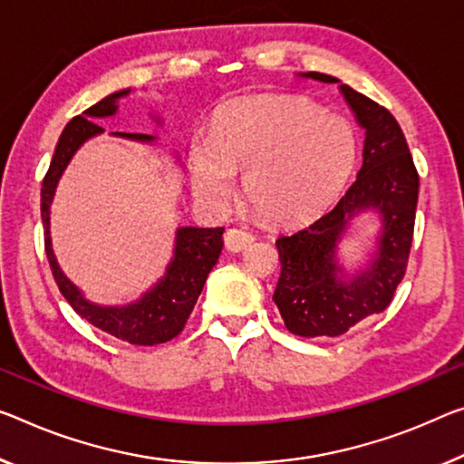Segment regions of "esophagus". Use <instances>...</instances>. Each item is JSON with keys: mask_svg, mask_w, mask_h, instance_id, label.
Returning a JSON list of instances; mask_svg holds the SVG:
<instances>
[{"mask_svg": "<svg viewBox=\"0 0 464 464\" xmlns=\"http://www.w3.org/2000/svg\"><path fill=\"white\" fill-rule=\"evenodd\" d=\"M255 240V237L245 227H230V230H226L224 234V242H226V248L232 253H240L245 251V248L251 245Z\"/></svg>", "mask_w": 464, "mask_h": 464, "instance_id": "1", "label": "esophagus"}]
</instances>
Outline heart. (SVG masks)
I'll return each instance as SVG.
<instances>
[{"mask_svg": "<svg viewBox=\"0 0 464 464\" xmlns=\"http://www.w3.org/2000/svg\"><path fill=\"white\" fill-rule=\"evenodd\" d=\"M359 140L353 124L303 97L238 99L219 113L213 132L190 140L195 192L224 209L245 169L251 203L272 222H301L317 213L351 176Z\"/></svg>", "mask_w": 464, "mask_h": 464, "instance_id": "1", "label": "heart"}]
</instances>
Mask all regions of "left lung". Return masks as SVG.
Segmentation results:
<instances>
[{
    "label": "left lung",
    "instance_id": "left-lung-1",
    "mask_svg": "<svg viewBox=\"0 0 464 464\" xmlns=\"http://www.w3.org/2000/svg\"><path fill=\"white\" fill-rule=\"evenodd\" d=\"M304 76L340 82L322 72ZM340 91L365 128L362 166L330 211L276 240L282 274L274 301L286 330L301 338L340 336L386 309L404 277L415 230L419 174L402 128L373 99L348 84H340ZM365 208H375L382 218L378 253L365 273L346 281L335 263V246L345 224Z\"/></svg>",
    "mask_w": 464,
    "mask_h": 464
}]
</instances>
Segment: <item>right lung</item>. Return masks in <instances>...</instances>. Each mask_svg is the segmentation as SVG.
Returning <instances> with one entry per match:
<instances>
[{
	"mask_svg": "<svg viewBox=\"0 0 464 464\" xmlns=\"http://www.w3.org/2000/svg\"><path fill=\"white\" fill-rule=\"evenodd\" d=\"M128 92H130V89L111 92L99 103L91 105L82 116H74L63 128L58 145H55L53 160L49 163L45 178H43L41 219L43 230H45V253L53 280L78 315L99 327V330L110 334V336L128 342V344L155 346L176 338L187 325V319L195 309L205 280H208L213 266L218 263L219 253H222L224 227H178L174 259L168 266L166 276L140 301L124 306H102L89 303L81 295V290L63 276L58 261H55L52 238H49V205H52L62 172L84 140L103 132V128L95 120L113 116L118 111L116 102L120 97L128 95ZM116 134L132 140H153L149 134L139 132Z\"/></svg>",
	"mask_w": 464,
	"mask_h": 464,
	"instance_id": "obj_1",
	"label": "right lung"
}]
</instances>
